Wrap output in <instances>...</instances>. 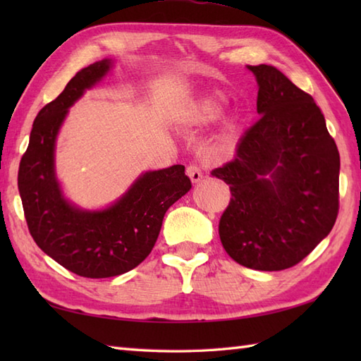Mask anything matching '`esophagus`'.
I'll list each match as a JSON object with an SVG mask.
<instances>
[{
    "label": "esophagus",
    "instance_id": "1",
    "mask_svg": "<svg viewBox=\"0 0 361 361\" xmlns=\"http://www.w3.org/2000/svg\"><path fill=\"white\" fill-rule=\"evenodd\" d=\"M186 175L189 176L190 181H192V183H198V181H200V180L203 178L202 169L198 167L197 164H189V166L186 167Z\"/></svg>",
    "mask_w": 361,
    "mask_h": 361
}]
</instances>
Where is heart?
<instances>
[{
  "instance_id": "obj_1",
  "label": "heart",
  "mask_w": 361,
  "mask_h": 361,
  "mask_svg": "<svg viewBox=\"0 0 361 361\" xmlns=\"http://www.w3.org/2000/svg\"><path fill=\"white\" fill-rule=\"evenodd\" d=\"M220 104L214 99H208V101H203L200 105L197 106L192 113V121L195 124H208V122L216 121L220 118Z\"/></svg>"
}]
</instances>
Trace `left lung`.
I'll return each instance as SVG.
<instances>
[{
    "mask_svg": "<svg viewBox=\"0 0 361 361\" xmlns=\"http://www.w3.org/2000/svg\"><path fill=\"white\" fill-rule=\"evenodd\" d=\"M248 70L259 85L260 118L240 137L234 159L211 172L231 190L219 234L237 264L279 271L332 231L340 153L310 94L274 66Z\"/></svg>",
    "mask_w": 361,
    "mask_h": 361,
    "instance_id": "1",
    "label": "left lung"
}]
</instances>
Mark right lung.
<instances>
[{"label": "right lung", "instance_id": "right-lung-1", "mask_svg": "<svg viewBox=\"0 0 361 361\" xmlns=\"http://www.w3.org/2000/svg\"><path fill=\"white\" fill-rule=\"evenodd\" d=\"M111 60L83 68L38 111L20 161L18 190L29 233L38 247L83 278H111L150 255L166 211L192 188L185 166L145 172L110 208L83 211L65 200L56 178L54 150L68 109L109 73Z\"/></svg>", "mask_w": 361, "mask_h": 361}]
</instances>
